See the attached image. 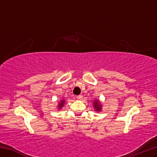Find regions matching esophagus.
<instances>
[{"label": "esophagus", "instance_id": "34e87169", "mask_svg": "<svg viewBox=\"0 0 157 157\" xmlns=\"http://www.w3.org/2000/svg\"><path fill=\"white\" fill-rule=\"evenodd\" d=\"M76 98L78 100H82L83 98V96L82 95H79V96H77Z\"/></svg>", "mask_w": 157, "mask_h": 157}]
</instances>
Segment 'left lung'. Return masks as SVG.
<instances>
[{
    "instance_id": "obj_1",
    "label": "left lung",
    "mask_w": 157,
    "mask_h": 157,
    "mask_svg": "<svg viewBox=\"0 0 157 157\" xmlns=\"http://www.w3.org/2000/svg\"><path fill=\"white\" fill-rule=\"evenodd\" d=\"M93 106L96 111L99 112L102 111V103L99 99H96L93 101Z\"/></svg>"
}]
</instances>
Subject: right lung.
<instances>
[{"label": "right lung", "mask_w": 157, "mask_h": 157, "mask_svg": "<svg viewBox=\"0 0 157 157\" xmlns=\"http://www.w3.org/2000/svg\"><path fill=\"white\" fill-rule=\"evenodd\" d=\"M65 103V101L64 99L61 100V101H60L59 102V104H58V106H57V109H58L59 110L61 109L63 107V106H64Z\"/></svg>", "instance_id": "obj_1"}]
</instances>
